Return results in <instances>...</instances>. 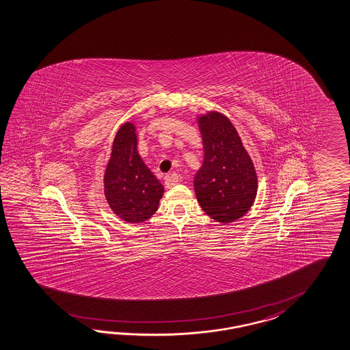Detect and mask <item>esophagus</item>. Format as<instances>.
Listing matches in <instances>:
<instances>
[{
  "mask_svg": "<svg viewBox=\"0 0 350 350\" xmlns=\"http://www.w3.org/2000/svg\"><path fill=\"white\" fill-rule=\"evenodd\" d=\"M177 182H178V177H177L176 173H170V174H167V176L164 177V186H165L167 189L173 187Z\"/></svg>",
  "mask_w": 350,
  "mask_h": 350,
  "instance_id": "34e87169",
  "label": "esophagus"
}]
</instances>
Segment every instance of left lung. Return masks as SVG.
Masks as SVG:
<instances>
[{
    "mask_svg": "<svg viewBox=\"0 0 350 350\" xmlns=\"http://www.w3.org/2000/svg\"><path fill=\"white\" fill-rule=\"evenodd\" d=\"M204 163L193 187L201 208L220 223L243 217L255 201V167L234 126L226 116L210 112L199 118Z\"/></svg>",
    "mask_w": 350,
    "mask_h": 350,
    "instance_id": "obj_1",
    "label": "left lung"
}]
</instances>
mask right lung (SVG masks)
<instances>
[{
  "label": "right lung",
  "mask_w": 350,
  "mask_h": 350,
  "mask_svg": "<svg viewBox=\"0 0 350 350\" xmlns=\"http://www.w3.org/2000/svg\"><path fill=\"white\" fill-rule=\"evenodd\" d=\"M104 193L114 214L129 223H142L158 210L164 187L137 151L133 123H124L114 137Z\"/></svg>",
  "instance_id": "add662e5"
}]
</instances>
